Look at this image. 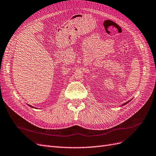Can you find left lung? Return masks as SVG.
Here are the masks:
<instances>
[{
    "label": "left lung",
    "instance_id": "8db88e82",
    "mask_svg": "<svg viewBox=\"0 0 156 156\" xmlns=\"http://www.w3.org/2000/svg\"><path fill=\"white\" fill-rule=\"evenodd\" d=\"M130 101H131V100H129V101H127V102H126V103H123V104H122V105H121V106H123V105H126V104H127V103H129V102H130Z\"/></svg>",
    "mask_w": 156,
    "mask_h": 156
}]
</instances>
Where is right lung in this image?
I'll list each match as a JSON object with an SVG mask.
<instances>
[{"instance_id": "right-lung-1", "label": "right lung", "mask_w": 156, "mask_h": 156, "mask_svg": "<svg viewBox=\"0 0 156 156\" xmlns=\"http://www.w3.org/2000/svg\"><path fill=\"white\" fill-rule=\"evenodd\" d=\"M29 106H30V107H32V108H34V107H33V106H31V105H28Z\"/></svg>"}]
</instances>
